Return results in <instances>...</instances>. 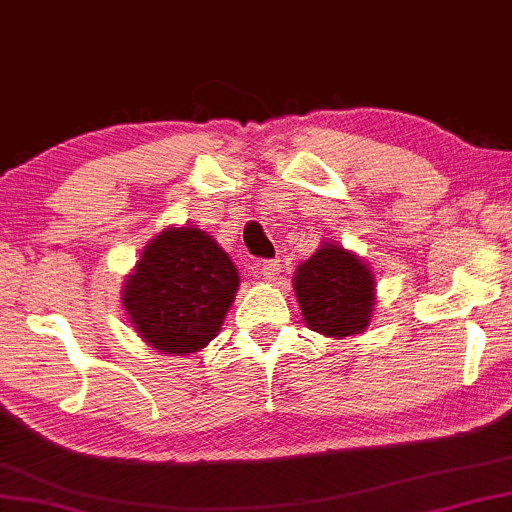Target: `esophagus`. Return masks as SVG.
Wrapping results in <instances>:
<instances>
[{
	"label": "esophagus",
	"mask_w": 512,
	"mask_h": 512,
	"mask_svg": "<svg viewBox=\"0 0 512 512\" xmlns=\"http://www.w3.org/2000/svg\"><path fill=\"white\" fill-rule=\"evenodd\" d=\"M278 271H281V262L278 260H264L260 264V274L264 281H274V278L278 276Z\"/></svg>",
	"instance_id": "1"
}]
</instances>
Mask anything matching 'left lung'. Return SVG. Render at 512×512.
<instances>
[{
    "label": "left lung",
    "mask_w": 512,
    "mask_h": 512,
    "mask_svg": "<svg viewBox=\"0 0 512 512\" xmlns=\"http://www.w3.org/2000/svg\"><path fill=\"white\" fill-rule=\"evenodd\" d=\"M295 295L306 325L327 337H349L370 323L374 281L367 264L339 245L313 252L295 276Z\"/></svg>",
    "instance_id": "obj_1"
}]
</instances>
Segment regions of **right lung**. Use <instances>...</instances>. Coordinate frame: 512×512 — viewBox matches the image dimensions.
<instances>
[{
	"mask_svg": "<svg viewBox=\"0 0 512 512\" xmlns=\"http://www.w3.org/2000/svg\"><path fill=\"white\" fill-rule=\"evenodd\" d=\"M238 274L206 231L166 229L142 250L124 288V309L140 337L163 353L187 356L217 337Z\"/></svg>",
	"mask_w": 512,
	"mask_h": 512,
	"instance_id": "add662e5",
	"label": "right lung"
}]
</instances>
